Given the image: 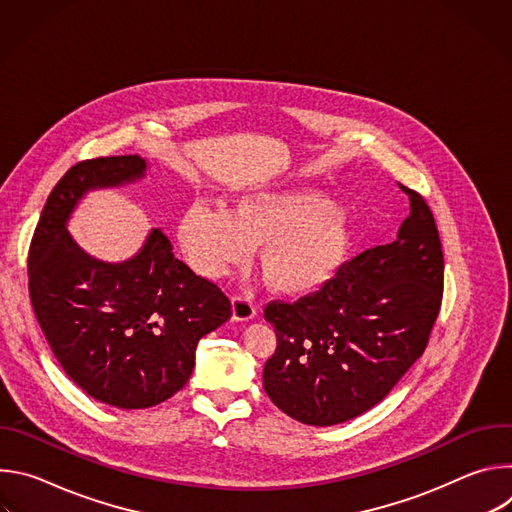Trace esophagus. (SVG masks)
<instances>
[{"label":"esophagus","instance_id":"esophagus-1","mask_svg":"<svg viewBox=\"0 0 512 512\" xmlns=\"http://www.w3.org/2000/svg\"><path fill=\"white\" fill-rule=\"evenodd\" d=\"M255 314H257V310L251 300L233 298V320L235 322H249L251 318H255Z\"/></svg>","mask_w":512,"mask_h":512}]
</instances>
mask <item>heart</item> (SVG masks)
I'll return each mask as SVG.
<instances>
[{
    "mask_svg": "<svg viewBox=\"0 0 512 512\" xmlns=\"http://www.w3.org/2000/svg\"><path fill=\"white\" fill-rule=\"evenodd\" d=\"M188 263L218 279L241 267L253 249L273 294L300 298L334 281L352 261L360 233L340 206L306 188L255 190L227 208L196 202L176 227Z\"/></svg>",
    "mask_w": 512,
    "mask_h": 512,
    "instance_id": "b5f03b06",
    "label": "heart"
}]
</instances>
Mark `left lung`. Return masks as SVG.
<instances>
[{
	"label": "left lung",
	"mask_w": 512,
	"mask_h": 512,
	"mask_svg": "<svg viewBox=\"0 0 512 512\" xmlns=\"http://www.w3.org/2000/svg\"><path fill=\"white\" fill-rule=\"evenodd\" d=\"M401 190L411 212L395 241L358 255L316 294L265 308L277 348L263 389L300 423L328 427L373 409L427 346L442 306L444 253L425 200Z\"/></svg>",
	"instance_id": "1"
}]
</instances>
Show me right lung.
<instances>
[{
    "mask_svg": "<svg viewBox=\"0 0 512 512\" xmlns=\"http://www.w3.org/2000/svg\"><path fill=\"white\" fill-rule=\"evenodd\" d=\"M148 166L141 156L72 166L50 192L28 253L30 300L60 367L87 395L119 409L154 407L178 393L200 338L231 318L229 298L174 257L162 229L117 263L89 255L68 233L89 192L139 182Z\"/></svg>",
    "mask_w": 512,
    "mask_h": 512,
    "instance_id": "obj_1",
    "label": "right lung"
}]
</instances>
